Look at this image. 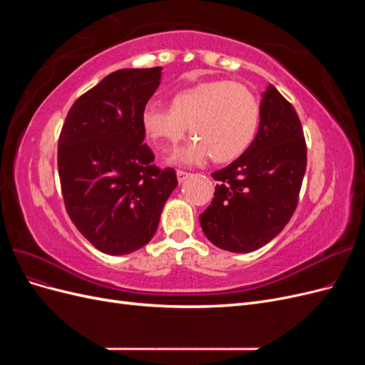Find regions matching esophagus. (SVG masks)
Here are the masks:
<instances>
[{"mask_svg": "<svg viewBox=\"0 0 365 365\" xmlns=\"http://www.w3.org/2000/svg\"><path fill=\"white\" fill-rule=\"evenodd\" d=\"M190 173L189 172H184V170H178L176 172V178H178L180 182H184L187 178H189Z\"/></svg>", "mask_w": 365, "mask_h": 365, "instance_id": "obj_1", "label": "esophagus"}]
</instances>
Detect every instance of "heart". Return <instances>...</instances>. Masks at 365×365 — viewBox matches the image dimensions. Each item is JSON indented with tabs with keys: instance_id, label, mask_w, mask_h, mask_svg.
<instances>
[{
	"instance_id": "obj_1",
	"label": "heart",
	"mask_w": 365,
	"mask_h": 365,
	"mask_svg": "<svg viewBox=\"0 0 365 365\" xmlns=\"http://www.w3.org/2000/svg\"><path fill=\"white\" fill-rule=\"evenodd\" d=\"M260 123V105L250 88L231 81L204 82L176 93L170 109L148 105L141 125L155 145L168 150L195 137L173 155V161L197 164L212 157L216 163L239 158L254 141Z\"/></svg>"
}]
</instances>
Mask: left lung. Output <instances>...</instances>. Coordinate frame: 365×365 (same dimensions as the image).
<instances>
[{
	"mask_svg": "<svg viewBox=\"0 0 365 365\" xmlns=\"http://www.w3.org/2000/svg\"><path fill=\"white\" fill-rule=\"evenodd\" d=\"M306 141L294 106L269 85L251 146L212 173L215 197L200 216L217 248L250 252L267 245L294 215L306 172Z\"/></svg>",
	"mask_w": 365,
	"mask_h": 365,
	"instance_id": "obj_1",
	"label": "left lung"
}]
</instances>
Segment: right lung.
<instances>
[{"label": "right lung", "instance_id": "right-lung-1", "mask_svg": "<svg viewBox=\"0 0 365 365\" xmlns=\"http://www.w3.org/2000/svg\"><path fill=\"white\" fill-rule=\"evenodd\" d=\"M161 67L108 74L70 108L58 143L65 208L98 251L121 256L155 235L165 201L178 185L143 143L141 114L157 91Z\"/></svg>", "mask_w": 365, "mask_h": 365}]
</instances>
